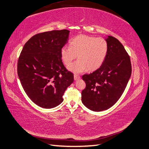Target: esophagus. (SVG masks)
<instances>
[{"label": "esophagus", "instance_id": "1", "mask_svg": "<svg viewBox=\"0 0 149 149\" xmlns=\"http://www.w3.org/2000/svg\"><path fill=\"white\" fill-rule=\"evenodd\" d=\"M74 80H79V79H80V77L78 74H74Z\"/></svg>", "mask_w": 149, "mask_h": 149}]
</instances>
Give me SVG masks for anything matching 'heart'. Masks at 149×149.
I'll return each mask as SVG.
<instances>
[{
  "label": "heart",
  "instance_id": "b5f03b06",
  "mask_svg": "<svg viewBox=\"0 0 149 149\" xmlns=\"http://www.w3.org/2000/svg\"><path fill=\"white\" fill-rule=\"evenodd\" d=\"M69 46L70 47H62L61 57L64 64L69 65L78 55L79 60L68 67L69 71L76 73L97 70L104 62L108 49L104 38L85 34L78 35L71 39Z\"/></svg>",
  "mask_w": 149,
  "mask_h": 149
}]
</instances>
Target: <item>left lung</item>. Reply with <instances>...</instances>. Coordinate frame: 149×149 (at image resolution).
<instances>
[{"mask_svg":"<svg viewBox=\"0 0 149 149\" xmlns=\"http://www.w3.org/2000/svg\"><path fill=\"white\" fill-rule=\"evenodd\" d=\"M108 53L101 67L82 79L86 87L81 92V101L89 110H108L119 100L131 75L130 56L120 42L113 36L105 38Z\"/></svg>","mask_w":149,"mask_h":149,"instance_id":"obj_1","label":"left lung"}]
</instances>
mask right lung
Returning <instances> with one entry per match:
<instances>
[{"label":"right lung","instance_id":"obj_1","mask_svg":"<svg viewBox=\"0 0 149 149\" xmlns=\"http://www.w3.org/2000/svg\"><path fill=\"white\" fill-rule=\"evenodd\" d=\"M69 32L52 31L32 36L19 57V81L28 97L41 108L60 104L65 91L74 81L73 74L65 69L61 57Z\"/></svg>","mask_w":149,"mask_h":149}]
</instances>
